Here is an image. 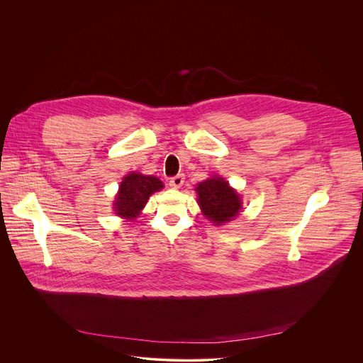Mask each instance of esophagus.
<instances>
[{"mask_svg":"<svg viewBox=\"0 0 363 363\" xmlns=\"http://www.w3.org/2000/svg\"><path fill=\"white\" fill-rule=\"evenodd\" d=\"M183 183H184V174H177V176H174V177H172V179L169 180V184H170V187H173V189L182 187Z\"/></svg>","mask_w":363,"mask_h":363,"instance_id":"1","label":"esophagus"}]
</instances>
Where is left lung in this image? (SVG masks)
Masks as SVG:
<instances>
[{"label": "left lung", "instance_id": "left-lung-1", "mask_svg": "<svg viewBox=\"0 0 363 363\" xmlns=\"http://www.w3.org/2000/svg\"><path fill=\"white\" fill-rule=\"evenodd\" d=\"M197 194L204 215L216 225L229 222L239 213V194L222 177H212L200 183Z\"/></svg>", "mask_w": 363, "mask_h": 363}]
</instances>
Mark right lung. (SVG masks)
Masks as SVG:
<instances>
[{
  "label": "right lung",
  "instance_id": "obj_1",
  "mask_svg": "<svg viewBox=\"0 0 363 363\" xmlns=\"http://www.w3.org/2000/svg\"><path fill=\"white\" fill-rule=\"evenodd\" d=\"M163 183L154 176L131 173L125 176L120 184V191L116 197V213L125 218H134L147 204L150 196L159 191Z\"/></svg>",
  "mask_w": 363,
  "mask_h": 363
}]
</instances>
